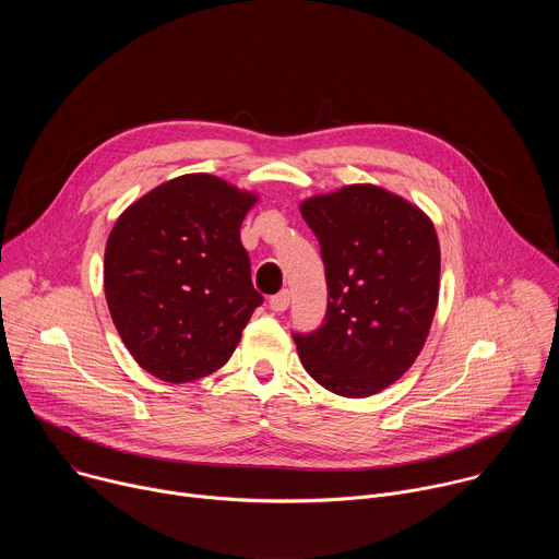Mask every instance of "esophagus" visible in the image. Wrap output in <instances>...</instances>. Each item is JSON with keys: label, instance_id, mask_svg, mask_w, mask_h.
<instances>
[{"label": "esophagus", "instance_id": "esophagus-1", "mask_svg": "<svg viewBox=\"0 0 559 559\" xmlns=\"http://www.w3.org/2000/svg\"><path fill=\"white\" fill-rule=\"evenodd\" d=\"M270 307H272L274 311H285V309L289 307V292H287V289H281L278 294H274V296L270 298Z\"/></svg>", "mask_w": 559, "mask_h": 559}]
</instances>
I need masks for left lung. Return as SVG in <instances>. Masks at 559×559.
I'll list each match as a JSON object with an SVG mask.
<instances>
[{"mask_svg": "<svg viewBox=\"0 0 559 559\" xmlns=\"http://www.w3.org/2000/svg\"><path fill=\"white\" fill-rule=\"evenodd\" d=\"M328 281V313L292 334L305 371L345 397H367L418 358L440 289L431 218L378 186L358 183L300 203Z\"/></svg>", "mask_w": 559, "mask_h": 559, "instance_id": "1", "label": "left lung"}]
</instances>
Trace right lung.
I'll list each match as a JSON object with an SVG mask.
<instances>
[{"label": "right lung", "mask_w": 559, "mask_h": 559, "mask_svg": "<svg viewBox=\"0 0 559 559\" xmlns=\"http://www.w3.org/2000/svg\"><path fill=\"white\" fill-rule=\"evenodd\" d=\"M257 197L212 175L154 188L115 223L104 261L112 323L132 358L166 382L221 369L263 296L241 223Z\"/></svg>", "instance_id": "add662e5"}]
</instances>
